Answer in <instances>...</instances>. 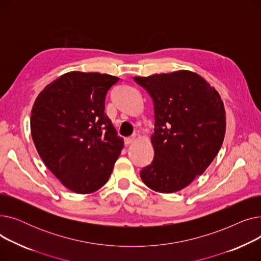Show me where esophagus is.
Masks as SVG:
<instances>
[{"mask_svg":"<svg viewBox=\"0 0 261 261\" xmlns=\"http://www.w3.org/2000/svg\"><path fill=\"white\" fill-rule=\"evenodd\" d=\"M134 140H135V136H129V138H125L123 142H125V145H130L134 142Z\"/></svg>","mask_w":261,"mask_h":261,"instance_id":"obj_1","label":"esophagus"}]
</instances>
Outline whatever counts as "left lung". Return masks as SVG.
Wrapping results in <instances>:
<instances>
[{"mask_svg":"<svg viewBox=\"0 0 261 261\" xmlns=\"http://www.w3.org/2000/svg\"><path fill=\"white\" fill-rule=\"evenodd\" d=\"M153 100L154 156L141 179L152 190L179 191L201 175L220 150L225 111L220 95L190 71L134 77Z\"/></svg>","mask_w":261,"mask_h":261,"instance_id":"obj_1","label":"left lung"}]
</instances>
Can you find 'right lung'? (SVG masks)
Wrapping results in <instances>:
<instances>
[{
    "label": "right lung",
    "mask_w": 261,
    "mask_h": 261,
    "mask_svg": "<svg viewBox=\"0 0 261 261\" xmlns=\"http://www.w3.org/2000/svg\"><path fill=\"white\" fill-rule=\"evenodd\" d=\"M118 77L70 72L47 85L34 103L31 131L46 167L70 190L91 194L109 180L123 142L105 113Z\"/></svg>",
    "instance_id": "add662e5"
}]
</instances>
